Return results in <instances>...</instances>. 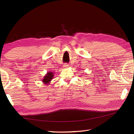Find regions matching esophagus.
I'll list each match as a JSON object with an SVG mask.
<instances>
[{
	"label": "esophagus",
	"mask_w": 134,
	"mask_h": 134,
	"mask_svg": "<svg viewBox=\"0 0 134 134\" xmlns=\"http://www.w3.org/2000/svg\"><path fill=\"white\" fill-rule=\"evenodd\" d=\"M68 66H69V64H67V63H65V64L63 65V67H64V68L68 67Z\"/></svg>",
	"instance_id": "34e87169"
}]
</instances>
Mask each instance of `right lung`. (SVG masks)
I'll use <instances>...</instances> for the list:
<instances>
[{"label": "right lung", "mask_w": 134, "mask_h": 134, "mask_svg": "<svg viewBox=\"0 0 134 134\" xmlns=\"http://www.w3.org/2000/svg\"><path fill=\"white\" fill-rule=\"evenodd\" d=\"M53 74L52 73V72H48L47 74L44 76L42 81H43V82L45 84H48V83H49V82L51 80H52V79L53 78Z\"/></svg>", "instance_id": "obj_1"}]
</instances>
